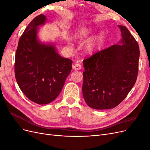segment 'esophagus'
Here are the masks:
<instances>
[{"instance_id": "esophagus-1", "label": "esophagus", "mask_w": 150, "mask_h": 150, "mask_svg": "<svg viewBox=\"0 0 150 150\" xmlns=\"http://www.w3.org/2000/svg\"><path fill=\"white\" fill-rule=\"evenodd\" d=\"M72 68H73V69L75 70V71H78V70H79L81 69V65L79 64V63H76V64L72 66Z\"/></svg>"}]
</instances>
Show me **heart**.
<instances>
[{
    "label": "heart",
    "mask_w": 150,
    "mask_h": 150,
    "mask_svg": "<svg viewBox=\"0 0 150 150\" xmlns=\"http://www.w3.org/2000/svg\"><path fill=\"white\" fill-rule=\"evenodd\" d=\"M91 34V32L88 29H83L76 33L74 35V38L76 40H81L87 38ZM101 42V37L99 35H97L96 37L90 39L86 44V49L89 53H93L96 51L98 48Z\"/></svg>",
    "instance_id": "b5f03b06"
}]
</instances>
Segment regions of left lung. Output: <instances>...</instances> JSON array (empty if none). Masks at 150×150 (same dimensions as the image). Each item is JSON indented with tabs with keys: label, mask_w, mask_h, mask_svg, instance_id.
<instances>
[{
	"label": "left lung",
	"mask_w": 150,
	"mask_h": 150,
	"mask_svg": "<svg viewBox=\"0 0 150 150\" xmlns=\"http://www.w3.org/2000/svg\"><path fill=\"white\" fill-rule=\"evenodd\" d=\"M117 26L120 41L83 61V97L88 106L96 110L117 106L137 79L138 44L125 26Z\"/></svg>",
	"instance_id": "left-lung-1"
}]
</instances>
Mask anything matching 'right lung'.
<instances>
[{"instance_id":"add662e5","label":"right lung","mask_w":150,"mask_h":150,"mask_svg":"<svg viewBox=\"0 0 150 150\" xmlns=\"http://www.w3.org/2000/svg\"><path fill=\"white\" fill-rule=\"evenodd\" d=\"M47 22L40 14L35 17L21 36L15 57V76L22 92L38 104L51 103L61 93L72 61L59 56L52 43L39 39V27Z\"/></svg>"}]
</instances>
